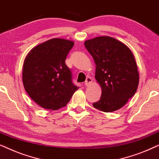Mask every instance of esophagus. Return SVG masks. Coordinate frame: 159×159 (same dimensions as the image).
Masks as SVG:
<instances>
[{
  "instance_id": "esophagus-1",
  "label": "esophagus",
  "mask_w": 159,
  "mask_h": 159,
  "mask_svg": "<svg viewBox=\"0 0 159 159\" xmlns=\"http://www.w3.org/2000/svg\"><path fill=\"white\" fill-rule=\"evenodd\" d=\"M93 82L92 78L90 77H88L86 79L85 83H84V84H85L86 86H88V85H90V84H91V82Z\"/></svg>"
}]
</instances>
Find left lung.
Returning <instances> with one entry per match:
<instances>
[{"label": "left lung", "instance_id": "1", "mask_svg": "<svg viewBox=\"0 0 159 159\" xmlns=\"http://www.w3.org/2000/svg\"><path fill=\"white\" fill-rule=\"evenodd\" d=\"M84 46L95 64V80L101 98L93 107L103 112L119 110L136 93L139 73L133 53L125 44L108 36L88 40Z\"/></svg>", "mask_w": 159, "mask_h": 159}]
</instances>
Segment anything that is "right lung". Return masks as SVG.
<instances>
[{
	"mask_svg": "<svg viewBox=\"0 0 159 159\" xmlns=\"http://www.w3.org/2000/svg\"><path fill=\"white\" fill-rule=\"evenodd\" d=\"M75 43L53 38L34 47L23 64L22 82L26 92L43 108L58 110L70 101L78 88L65 64Z\"/></svg>",
	"mask_w": 159,
	"mask_h": 159,
	"instance_id": "1",
	"label": "right lung"
}]
</instances>
